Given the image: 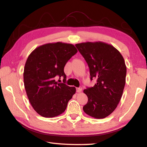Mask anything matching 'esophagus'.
Returning <instances> with one entry per match:
<instances>
[{
    "label": "esophagus",
    "mask_w": 147,
    "mask_h": 147,
    "mask_svg": "<svg viewBox=\"0 0 147 147\" xmlns=\"http://www.w3.org/2000/svg\"><path fill=\"white\" fill-rule=\"evenodd\" d=\"M82 91V87H80V88H76V92L78 93H80Z\"/></svg>",
    "instance_id": "esophagus-1"
}]
</instances>
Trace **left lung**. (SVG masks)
I'll use <instances>...</instances> for the list:
<instances>
[{"mask_svg":"<svg viewBox=\"0 0 147 147\" xmlns=\"http://www.w3.org/2000/svg\"><path fill=\"white\" fill-rule=\"evenodd\" d=\"M90 69V80H96L92 88L83 92L88 96L84 112L96 119L110 115L120 102L126 83V66L118 50L103 42L75 45Z\"/></svg>","mask_w":147,"mask_h":147,"instance_id":"left-lung-1","label":"left lung"}]
</instances>
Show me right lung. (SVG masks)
<instances>
[{"label":"right lung","mask_w":147,"mask_h":147,"mask_svg":"<svg viewBox=\"0 0 147 147\" xmlns=\"http://www.w3.org/2000/svg\"><path fill=\"white\" fill-rule=\"evenodd\" d=\"M78 51L74 45L56 42L40 45L31 53L24 68L23 79L28 98L37 113L54 117L63 113L76 88L58 83L55 78L66 75L64 67Z\"/></svg>","instance_id":"obj_1"}]
</instances>
